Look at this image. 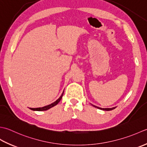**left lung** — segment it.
Wrapping results in <instances>:
<instances>
[{
    "label": "left lung",
    "instance_id": "obj_1",
    "mask_svg": "<svg viewBox=\"0 0 147 147\" xmlns=\"http://www.w3.org/2000/svg\"><path fill=\"white\" fill-rule=\"evenodd\" d=\"M92 105L93 106V107H96V108H97V109H100V110H106V111H110V110H112L115 109V108H116L115 107H113V108H106V109H104V108L98 107H96V106H95V105Z\"/></svg>",
    "mask_w": 147,
    "mask_h": 147
}]
</instances>
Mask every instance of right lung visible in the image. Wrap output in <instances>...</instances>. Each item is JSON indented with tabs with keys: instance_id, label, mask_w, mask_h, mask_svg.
<instances>
[{
	"instance_id": "right-lung-1",
	"label": "right lung",
	"mask_w": 147,
	"mask_h": 147,
	"mask_svg": "<svg viewBox=\"0 0 147 147\" xmlns=\"http://www.w3.org/2000/svg\"><path fill=\"white\" fill-rule=\"evenodd\" d=\"M63 93H64V91H63V92H62L61 96L59 97L56 101H55V102H53L51 104L45 106V107H40V108H35V109H34V108H30V109L32 110H34V111H44V110H49V109H51V108H52L53 107H55V105H56L58 104L59 102V101H60V100H61V98L63 97Z\"/></svg>"
}]
</instances>
